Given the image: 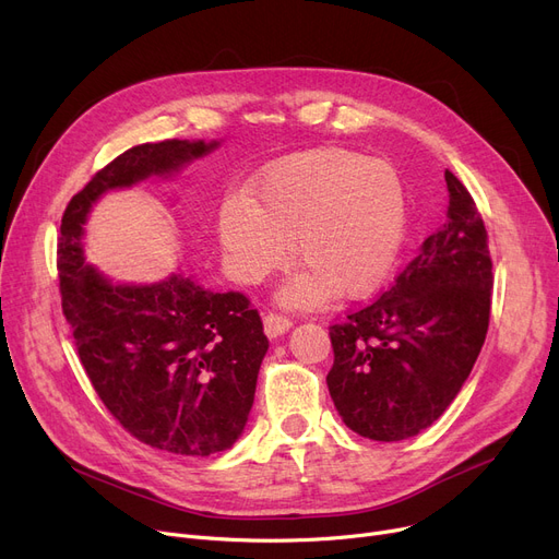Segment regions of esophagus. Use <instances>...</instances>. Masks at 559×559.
I'll return each instance as SVG.
<instances>
[{"label": "esophagus", "instance_id": "34e87169", "mask_svg": "<svg viewBox=\"0 0 559 559\" xmlns=\"http://www.w3.org/2000/svg\"><path fill=\"white\" fill-rule=\"evenodd\" d=\"M290 325H294V323H290V318H286V316L277 313V311H269V313L263 316V330H265V334H269L271 338L284 334Z\"/></svg>", "mask_w": 559, "mask_h": 559}]
</instances>
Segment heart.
<instances>
[{
  "mask_svg": "<svg viewBox=\"0 0 559 559\" xmlns=\"http://www.w3.org/2000/svg\"><path fill=\"white\" fill-rule=\"evenodd\" d=\"M407 227L405 189L380 158L348 150L288 156L263 173L243 200H227L218 216L231 273L259 282L290 257L302 271L282 300L321 307L332 294L359 298L382 284Z\"/></svg>",
  "mask_w": 559,
  "mask_h": 559,
  "instance_id": "b5f03b06",
  "label": "heart"
}]
</instances>
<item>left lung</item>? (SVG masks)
<instances>
[{
	"label": "left lung",
	"mask_w": 559,
	"mask_h": 559,
	"mask_svg": "<svg viewBox=\"0 0 559 559\" xmlns=\"http://www.w3.org/2000/svg\"><path fill=\"white\" fill-rule=\"evenodd\" d=\"M445 183V225L386 294L330 325V395L343 423L366 439L403 441L430 428L455 401L489 330L485 221L450 170Z\"/></svg>",
	"instance_id": "8db88e82"
}]
</instances>
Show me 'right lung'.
Listing matches in <instances>:
<instances>
[{"mask_svg":"<svg viewBox=\"0 0 559 559\" xmlns=\"http://www.w3.org/2000/svg\"><path fill=\"white\" fill-rule=\"evenodd\" d=\"M218 143L162 141L122 152L72 195L61 218L57 269L76 355L104 407L141 443L206 457L241 437L269 350L250 298L211 294L191 277L114 286L82 257V225L109 189L166 175Z\"/></svg>","mask_w":559,"mask_h":559,"instance_id":"obj_1","label":"right lung"}]
</instances>
